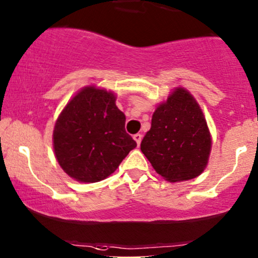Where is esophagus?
I'll return each instance as SVG.
<instances>
[{"label":"esophagus","instance_id":"34e87169","mask_svg":"<svg viewBox=\"0 0 258 258\" xmlns=\"http://www.w3.org/2000/svg\"><path fill=\"white\" fill-rule=\"evenodd\" d=\"M134 140L136 141V143H137V146H140L141 141H142V135H141V134L134 135Z\"/></svg>","mask_w":258,"mask_h":258}]
</instances>
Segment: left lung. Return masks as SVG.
<instances>
[{
    "mask_svg": "<svg viewBox=\"0 0 258 258\" xmlns=\"http://www.w3.org/2000/svg\"><path fill=\"white\" fill-rule=\"evenodd\" d=\"M211 136L202 111L183 88L175 90L152 116L141 151L170 182L191 180L207 165Z\"/></svg>",
    "mask_w": 258,
    "mask_h": 258,
    "instance_id": "left-lung-1",
    "label": "left lung"
}]
</instances>
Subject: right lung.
<instances>
[{"mask_svg":"<svg viewBox=\"0 0 258 258\" xmlns=\"http://www.w3.org/2000/svg\"><path fill=\"white\" fill-rule=\"evenodd\" d=\"M115 95L88 87L67 104L53 130L56 159L66 174L82 182L111 175L137 143L124 130L126 116Z\"/></svg>","mask_w":258,"mask_h":258,"instance_id":"1","label":"right lung"}]
</instances>
